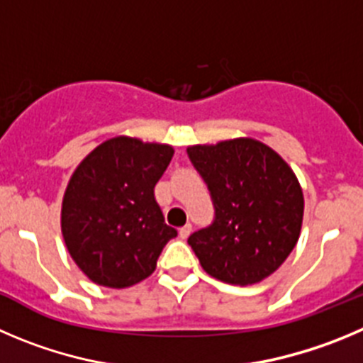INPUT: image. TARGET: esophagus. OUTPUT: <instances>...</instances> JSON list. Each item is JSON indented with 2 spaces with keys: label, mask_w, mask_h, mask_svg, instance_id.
Masks as SVG:
<instances>
[{
  "label": "esophagus",
  "mask_w": 363,
  "mask_h": 363,
  "mask_svg": "<svg viewBox=\"0 0 363 363\" xmlns=\"http://www.w3.org/2000/svg\"><path fill=\"white\" fill-rule=\"evenodd\" d=\"M189 235H191V223H186V225H182V228L179 229V236H181L182 240L188 238Z\"/></svg>",
  "instance_id": "34e87169"
}]
</instances>
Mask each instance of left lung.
Returning <instances> with one entry per match:
<instances>
[{
	"label": "left lung",
	"instance_id": "8db88e82",
	"mask_svg": "<svg viewBox=\"0 0 363 363\" xmlns=\"http://www.w3.org/2000/svg\"><path fill=\"white\" fill-rule=\"evenodd\" d=\"M188 155L215 202L211 228L188 238L202 269L229 284H254L290 256L303 228L299 179L274 148L254 138L191 145Z\"/></svg>",
	"mask_w": 363,
	"mask_h": 363
}]
</instances>
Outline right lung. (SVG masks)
Here are the masks:
<instances>
[{
    "label": "right lung",
    "instance_id": "obj_1",
    "mask_svg": "<svg viewBox=\"0 0 363 363\" xmlns=\"http://www.w3.org/2000/svg\"><path fill=\"white\" fill-rule=\"evenodd\" d=\"M174 147L116 135L91 150L71 174L60 229L73 262L93 283L127 289L147 279L177 231L164 222L155 182Z\"/></svg>",
    "mask_w": 363,
    "mask_h": 363
}]
</instances>
